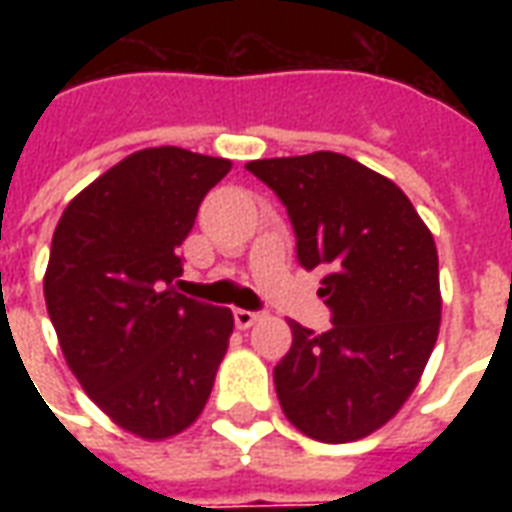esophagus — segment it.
Segmentation results:
<instances>
[{"label":"esophagus","mask_w":512,"mask_h":512,"mask_svg":"<svg viewBox=\"0 0 512 512\" xmlns=\"http://www.w3.org/2000/svg\"><path fill=\"white\" fill-rule=\"evenodd\" d=\"M233 318H235V326H238V329H249V326H255L257 321H263V315H260V312H252V310H235Z\"/></svg>","instance_id":"obj_1"}]
</instances>
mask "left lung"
I'll return each instance as SVG.
<instances>
[{"instance_id": "1", "label": "left lung", "mask_w": 512, "mask_h": 512, "mask_svg": "<svg viewBox=\"0 0 512 512\" xmlns=\"http://www.w3.org/2000/svg\"><path fill=\"white\" fill-rule=\"evenodd\" d=\"M246 169L277 191L304 268L321 271L332 329L290 321L274 367L293 428L345 444L384 428L417 389L441 323L439 255L397 183L332 150L260 158Z\"/></svg>"}]
</instances>
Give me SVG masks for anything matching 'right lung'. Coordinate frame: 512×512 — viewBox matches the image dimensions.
<instances>
[{
    "instance_id": "obj_1",
    "label": "right lung",
    "mask_w": 512,
    "mask_h": 512,
    "mask_svg": "<svg viewBox=\"0 0 512 512\" xmlns=\"http://www.w3.org/2000/svg\"><path fill=\"white\" fill-rule=\"evenodd\" d=\"M230 158L145 147L106 169L62 211L43 277L62 356L117 428L145 441L200 417L233 312L175 290L180 244Z\"/></svg>"
}]
</instances>
